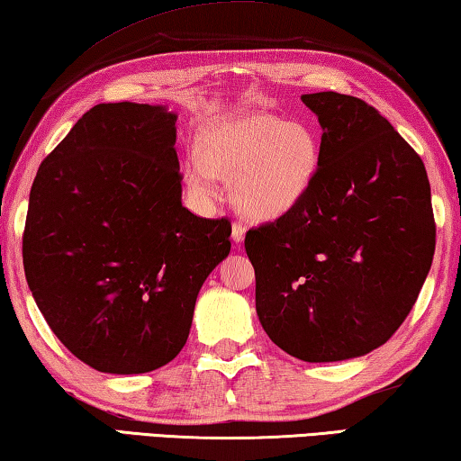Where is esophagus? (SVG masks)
Returning <instances> with one entry per match:
<instances>
[{"mask_svg": "<svg viewBox=\"0 0 461 461\" xmlns=\"http://www.w3.org/2000/svg\"><path fill=\"white\" fill-rule=\"evenodd\" d=\"M244 236H246V228L240 221H236L233 223V228H231V240L236 244H242L244 242Z\"/></svg>", "mask_w": 461, "mask_h": 461, "instance_id": "1", "label": "esophagus"}]
</instances>
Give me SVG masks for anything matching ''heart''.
Masks as SVG:
<instances>
[{
    "label": "heart",
    "instance_id": "obj_1",
    "mask_svg": "<svg viewBox=\"0 0 461 461\" xmlns=\"http://www.w3.org/2000/svg\"><path fill=\"white\" fill-rule=\"evenodd\" d=\"M321 139L311 123L271 113L228 115L198 134V153L184 163V177L201 198H212L219 180H233V201L244 215L271 221L294 211L314 186Z\"/></svg>",
    "mask_w": 461,
    "mask_h": 461
}]
</instances>
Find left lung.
I'll return each instance as SVG.
<instances>
[{
    "label": "left lung",
    "instance_id": "8db88e82",
    "mask_svg": "<svg viewBox=\"0 0 461 461\" xmlns=\"http://www.w3.org/2000/svg\"><path fill=\"white\" fill-rule=\"evenodd\" d=\"M322 128L321 167L296 209L246 233L257 314L304 362L373 352L414 306L435 254L427 169L362 99L302 95Z\"/></svg>",
    "mask_w": 461,
    "mask_h": 461
}]
</instances>
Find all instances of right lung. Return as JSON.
<instances>
[{"label": "right lung", "instance_id": "right-lung-1", "mask_svg": "<svg viewBox=\"0 0 461 461\" xmlns=\"http://www.w3.org/2000/svg\"><path fill=\"white\" fill-rule=\"evenodd\" d=\"M177 113L99 103L34 177L23 257L32 298L88 366L140 375L176 358L231 223L182 204Z\"/></svg>", "mask_w": 461, "mask_h": 461}]
</instances>
